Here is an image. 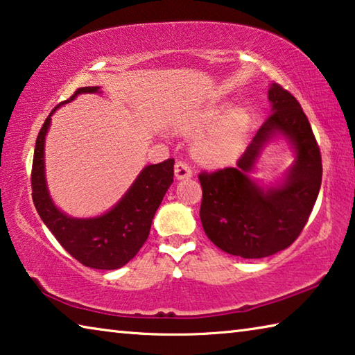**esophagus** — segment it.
I'll list each match as a JSON object with an SVG mask.
<instances>
[{
    "mask_svg": "<svg viewBox=\"0 0 355 355\" xmlns=\"http://www.w3.org/2000/svg\"><path fill=\"white\" fill-rule=\"evenodd\" d=\"M192 175L191 166L186 161H177L175 163V177L177 180H184Z\"/></svg>",
    "mask_w": 355,
    "mask_h": 355,
    "instance_id": "obj_1",
    "label": "esophagus"
}]
</instances>
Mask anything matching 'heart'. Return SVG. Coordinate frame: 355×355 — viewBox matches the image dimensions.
Wrapping results in <instances>:
<instances>
[{
  "instance_id": "1",
  "label": "heart",
  "mask_w": 355,
  "mask_h": 355,
  "mask_svg": "<svg viewBox=\"0 0 355 355\" xmlns=\"http://www.w3.org/2000/svg\"><path fill=\"white\" fill-rule=\"evenodd\" d=\"M224 107L213 106L202 111L184 125V130L196 131L205 125L213 123L218 118L211 130L202 137L197 144L196 152L199 158L209 164H224L235 158L236 153L241 150L245 135H248L250 117L243 107H235L225 112L220 117Z\"/></svg>"
}]
</instances>
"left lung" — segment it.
<instances>
[{"label": "left lung", "instance_id": "1", "mask_svg": "<svg viewBox=\"0 0 355 355\" xmlns=\"http://www.w3.org/2000/svg\"><path fill=\"white\" fill-rule=\"evenodd\" d=\"M272 112L235 167L200 172V220L207 236L227 254L263 258L296 241L318 199L322 163L310 122L293 95L274 83L268 92ZM285 135L297 152L286 182L268 191L248 177L263 144Z\"/></svg>", "mask_w": 355, "mask_h": 355}]
</instances>
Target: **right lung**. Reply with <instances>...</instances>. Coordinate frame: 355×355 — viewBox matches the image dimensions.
Wrapping results in <instances>:
<instances>
[{
    "label": "right lung",
    "instance_id": "add662e5",
    "mask_svg": "<svg viewBox=\"0 0 355 355\" xmlns=\"http://www.w3.org/2000/svg\"><path fill=\"white\" fill-rule=\"evenodd\" d=\"M98 89L97 86L76 89V92L64 103H69L78 94H92ZM59 106L45 119L35 141L31 172L34 207L59 244L84 266L106 271L119 269L127 264L147 241L153 216L173 182L175 161L169 158L159 164L144 167L127 194L103 216L89 219L70 218L55 207L45 180V135L50 128L51 114Z\"/></svg>",
    "mask_w": 355,
    "mask_h": 355
}]
</instances>
